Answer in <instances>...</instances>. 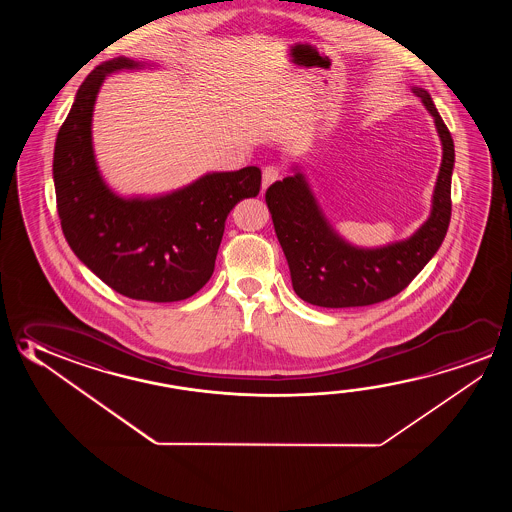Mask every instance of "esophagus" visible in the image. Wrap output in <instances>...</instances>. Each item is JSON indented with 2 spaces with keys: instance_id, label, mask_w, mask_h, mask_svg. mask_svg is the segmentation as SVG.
Listing matches in <instances>:
<instances>
[{
  "instance_id": "34e87169",
  "label": "esophagus",
  "mask_w": 512,
  "mask_h": 512,
  "mask_svg": "<svg viewBox=\"0 0 512 512\" xmlns=\"http://www.w3.org/2000/svg\"><path fill=\"white\" fill-rule=\"evenodd\" d=\"M280 176H282V171L277 166L264 168V171H262V189H268L269 185L280 180Z\"/></svg>"
}]
</instances>
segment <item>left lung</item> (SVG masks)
I'll use <instances>...</instances> for the list:
<instances>
[{"label":"left lung","mask_w":512,"mask_h":512,"mask_svg":"<svg viewBox=\"0 0 512 512\" xmlns=\"http://www.w3.org/2000/svg\"><path fill=\"white\" fill-rule=\"evenodd\" d=\"M412 91L434 118L443 160L430 216L409 239L380 248H359L344 241L328 223L298 166L293 176L269 185L266 203L289 264L294 293L303 302L346 309L389 300L411 284L443 243L452 216L453 139L430 94L421 87Z\"/></svg>","instance_id":"obj_1"}]
</instances>
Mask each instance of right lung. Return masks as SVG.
<instances>
[{
  "instance_id": "right-lung-1",
  "label": "right lung",
  "mask_w": 512,
  "mask_h": 512,
  "mask_svg": "<svg viewBox=\"0 0 512 512\" xmlns=\"http://www.w3.org/2000/svg\"><path fill=\"white\" fill-rule=\"evenodd\" d=\"M144 64L103 62L85 78L53 153L60 225L76 257L116 293L168 303L198 293L214 273L235 203L260 191V169L207 173L153 198H123L105 184L93 148V110L103 80Z\"/></svg>"
}]
</instances>
